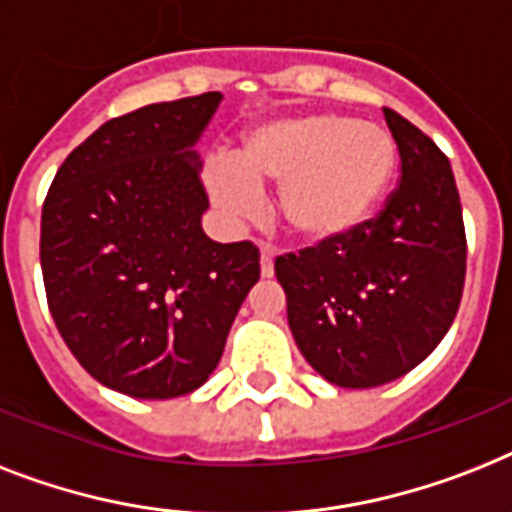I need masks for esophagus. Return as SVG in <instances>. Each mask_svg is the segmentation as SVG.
I'll list each match as a JSON object with an SVG mask.
<instances>
[{"instance_id": "esophagus-1", "label": "esophagus", "mask_w": 512, "mask_h": 512, "mask_svg": "<svg viewBox=\"0 0 512 512\" xmlns=\"http://www.w3.org/2000/svg\"><path fill=\"white\" fill-rule=\"evenodd\" d=\"M260 270H263L265 278L273 276V252H270L268 244H265L263 252H260Z\"/></svg>"}]
</instances>
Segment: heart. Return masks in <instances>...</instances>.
<instances>
[{"label": "heart", "instance_id": "b5f03b06", "mask_svg": "<svg viewBox=\"0 0 512 512\" xmlns=\"http://www.w3.org/2000/svg\"><path fill=\"white\" fill-rule=\"evenodd\" d=\"M397 170V144L381 126L347 115H305L257 128L234 155L213 165L207 189L231 215L255 213L249 186L276 191V213L302 244L355 234L384 202Z\"/></svg>", "mask_w": 512, "mask_h": 512}]
</instances>
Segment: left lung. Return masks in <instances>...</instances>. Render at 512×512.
I'll return each instance as SVG.
<instances>
[{
	"label": "left lung",
	"instance_id": "left-lung-1",
	"mask_svg": "<svg viewBox=\"0 0 512 512\" xmlns=\"http://www.w3.org/2000/svg\"><path fill=\"white\" fill-rule=\"evenodd\" d=\"M400 181L342 242L276 257L294 342L326 381L389 384L423 363L458 315L465 284L463 205L450 160L384 107Z\"/></svg>",
	"mask_w": 512,
	"mask_h": 512
}]
</instances>
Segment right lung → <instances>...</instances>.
Returning <instances> with one entry per match:
<instances>
[{
    "label": "right lung",
    "instance_id": "add662e5",
    "mask_svg": "<svg viewBox=\"0 0 512 512\" xmlns=\"http://www.w3.org/2000/svg\"><path fill=\"white\" fill-rule=\"evenodd\" d=\"M218 91L107 120L57 170L41 210L54 326L86 373L139 400L194 392L215 371L260 278L252 242L202 231L197 152Z\"/></svg>",
    "mask_w": 512,
    "mask_h": 512
}]
</instances>
